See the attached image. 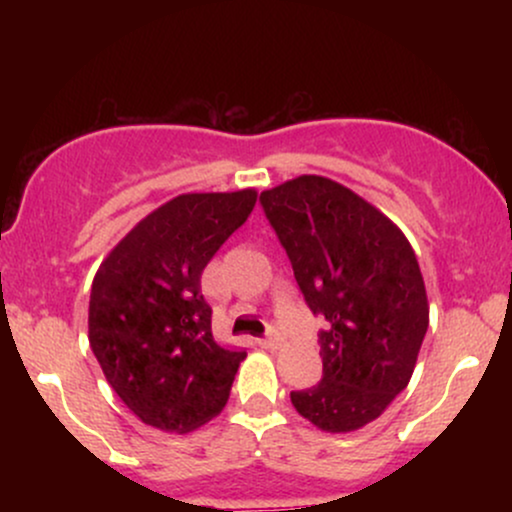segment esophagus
Here are the masks:
<instances>
[{"label":"esophagus","instance_id":"esophagus-1","mask_svg":"<svg viewBox=\"0 0 512 512\" xmlns=\"http://www.w3.org/2000/svg\"><path fill=\"white\" fill-rule=\"evenodd\" d=\"M260 344L264 346V349H276V346L281 344V337H279V334L272 332V334H267V337H264Z\"/></svg>","mask_w":512,"mask_h":512}]
</instances>
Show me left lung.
Returning a JSON list of instances; mask_svg holds the SVG:
<instances>
[{
  "instance_id": "1",
  "label": "left lung",
  "mask_w": 512,
  "mask_h": 512,
  "mask_svg": "<svg viewBox=\"0 0 512 512\" xmlns=\"http://www.w3.org/2000/svg\"><path fill=\"white\" fill-rule=\"evenodd\" d=\"M260 204L315 315L322 380L291 392L303 419L349 433L390 407L414 373L428 330L424 276L383 211L322 175L264 190Z\"/></svg>"
}]
</instances>
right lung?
I'll return each instance as SVG.
<instances>
[{"label":"right lung","mask_w":512,"mask_h":512,"mask_svg":"<svg viewBox=\"0 0 512 512\" xmlns=\"http://www.w3.org/2000/svg\"><path fill=\"white\" fill-rule=\"evenodd\" d=\"M255 202V190L170 199L96 272L88 342L105 380L144 424L187 433L226 407L245 351L214 342L202 272Z\"/></svg>","instance_id":"add662e5"}]
</instances>
